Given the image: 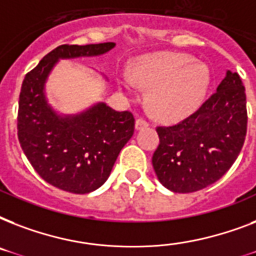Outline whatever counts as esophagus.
Returning <instances> with one entry per match:
<instances>
[{
    "instance_id": "obj_1",
    "label": "esophagus",
    "mask_w": 256,
    "mask_h": 256,
    "mask_svg": "<svg viewBox=\"0 0 256 256\" xmlns=\"http://www.w3.org/2000/svg\"><path fill=\"white\" fill-rule=\"evenodd\" d=\"M148 120H144V118H138V120H136V130H140V128H148Z\"/></svg>"
}]
</instances>
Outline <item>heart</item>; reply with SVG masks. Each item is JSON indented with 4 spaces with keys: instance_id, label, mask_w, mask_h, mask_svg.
Returning a JSON list of instances; mask_svg holds the SVG:
<instances>
[{
    "instance_id": "heart-1",
    "label": "heart",
    "mask_w": 256,
    "mask_h": 256,
    "mask_svg": "<svg viewBox=\"0 0 256 256\" xmlns=\"http://www.w3.org/2000/svg\"><path fill=\"white\" fill-rule=\"evenodd\" d=\"M134 81L148 88L154 112L164 120H179L192 112L206 96L210 72L206 65L180 53L144 58L132 70ZM122 88L132 92L128 84Z\"/></svg>"
}]
</instances>
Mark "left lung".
I'll use <instances>...</instances> for the list:
<instances>
[{
  "mask_svg": "<svg viewBox=\"0 0 256 256\" xmlns=\"http://www.w3.org/2000/svg\"><path fill=\"white\" fill-rule=\"evenodd\" d=\"M160 146L152 166L174 192H194L226 174L238 158L247 132L246 92L238 73H226L216 92L191 116L158 126Z\"/></svg>",
  "mask_w": 256,
  "mask_h": 256,
  "instance_id": "left-lung-1",
  "label": "left lung"
}]
</instances>
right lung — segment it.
<instances>
[{"label":"right lung","mask_w":256,"mask_h":256,"mask_svg":"<svg viewBox=\"0 0 256 256\" xmlns=\"http://www.w3.org/2000/svg\"><path fill=\"white\" fill-rule=\"evenodd\" d=\"M114 42L61 45L25 76L20 92L18 140L44 180L73 194L96 190L112 172L118 154L134 134L130 112L100 102L77 116H58L45 96V82L60 58L108 53Z\"/></svg>","instance_id":"obj_1"}]
</instances>
